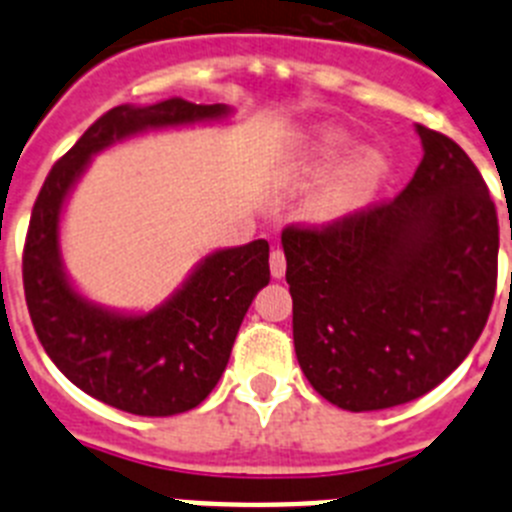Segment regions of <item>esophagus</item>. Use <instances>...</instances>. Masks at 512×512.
Instances as JSON below:
<instances>
[{"label":"esophagus","mask_w":512,"mask_h":512,"mask_svg":"<svg viewBox=\"0 0 512 512\" xmlns=\"http://www.w3.org/2000/svg\"><path fill=\"white\" fill-rule=\"evenodd\" d=\"M269 264H271V277L282 279L284 271H287V259H284L282 248H274V251H271Z\"/></svg>","instance_id":"obj_1"}]
</instances>
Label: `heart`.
<instances>
[{
  "mask_svg": "<svg viewBox=\"0 0 512 512\" xmlns=\"http://www.w3.org/2000/svg\"><path fill=\"white\" fill-rule=\"evenodd\" d=\"M333 166H336V156L320 158L305 174V184L323 182L307 202V210L315 220H341L364 207L372 200V194L377 192L387 171V164L379 153H361L330 175Z\"/></svg>",
  "mask_w": 512,
  "mask_h": 512,
  "instance_id": "obj_1",
  "label": "heart"
}]
</instances>
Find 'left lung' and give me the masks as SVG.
Listing matches in <instances>:
<instances>
[{
  "instance_id": "obj_1",
  "label": "left lung",
  "mask_w": 512,
  "mask_h": 512,
  "mask_svg": "<svg viewBox=\"0 0 512 512\" xmlns=\"http://www.w3.org/2000/svg\"><path fill=\"white\" fill-rule=\"evenodd\" d=\"M418 135L423 161L395 200L282 230L297 361L351 413L438 387L495 300L500 228L485 179L449 135Z\"/></svg>"
}]
</instances>
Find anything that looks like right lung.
Instances as JSON below:
<instances>
[{
	"mask_svg": "<svg viewBox=\"0 0 512 512\" xmlns=\"http://www.w3.org/2000/svg\"><path fill=\"white\" fill-rule=\"evenodd\" d=\"M225 104L166 99L104 112L45 176L22 251V284L45 354L94 400L133 415L187 413L223 377L235 336L256 292L269 284V243L215 251L166 305L148 315H115L89 305L66 282L58 256L63 200L89 158L148 128L212 120Z\"/></svg>",
	"mask_w": 512,
	"mask_h": 512,
	"instance_id": "right-lung-1",
	"label": "right lung"
}]
</instances>
